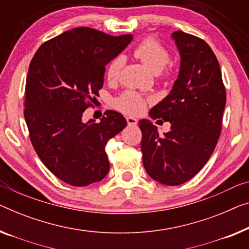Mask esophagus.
Listing matches in <instances>:
<instances>
[{"label": "esophagus", "instance_id": "esophagus-1", "mask_svg": "<svg viewBox=\"0 0 249 249\" xmlns=\"http://www.w3.org/2000/svg\"><path fill=\"white\" fill-rule=\"evenodd\" d=\"M126 122H127V124L129 126H135L137 124V120L134 117H126Z\"/></svg>", "mask_w": 249, "mask_h": 249}]
</instances>
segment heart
<instances>
[{
	"label": "heart",
	"mask_w": 249,
	"mask_h": 249,
	"mask_svg": "<svg viewBox=\"0 0 249 249\" xmlns=\"http://www.w3.org/2000/svg\"><path fill=\"white\" fill-rule=\"evenodd\" d=\"M134 54L153 72H160L170 61V53L168 49L154 38L142 40L135 48ZM123 65L124 59L122 55L113 58L106 66L105 75L107 80L110 83L116 80L120 76ZM145 105L146 99L144 98V96L133 90L124 91L114 101L115 108L128 115L140 114Z\"/></svg>",
	"instance_id": "1"
}]
</instances>
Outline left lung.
I'll return each instance as SVG.
<instances>
[{
    "mask_svg": "<svg viewBox=\"0 0 249 249\" xmlns=\"http://www.w3.org/2000/svg\"><path fill=\"white\" fill-rule=\"evenodd\" d=\"M172 38L181 55L179 77L150 112L153 120L170 122L171 129L159 135L150 121L139 122L144 168L165 185L187 182L205 166L220 136L226 106L220 66L209 44L183 31Z\"/></svg>",
    "mask_w": 249,
    "mask_h": 249,
    "instance_id": "left-lung-1",
    "label": "left lung"
}]
</instances>
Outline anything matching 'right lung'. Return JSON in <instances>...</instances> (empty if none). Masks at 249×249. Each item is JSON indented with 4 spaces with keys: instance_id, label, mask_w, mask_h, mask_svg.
Here are the masks:
<instances>
[{
    "instance_id": "right-lung-1",
    "label": "right lung",
    "mask_w": 249,
    "mask_h": 249,
    "mask_svg": "<svg viewBox=\"0 0 249 249\" xmlns=\"http://www.w3.org/2000/svg\"><path fill=\"white\" fill-rule=\"evenodd\" d=\"M80 27L39 47L29 66L24 118L30 141L43 164L73 187L99 182L109 170L105 145L126 126L115 110L101 122H83L104 84L105 67L131 42Z\"/></svg>"
}]
</instances>
